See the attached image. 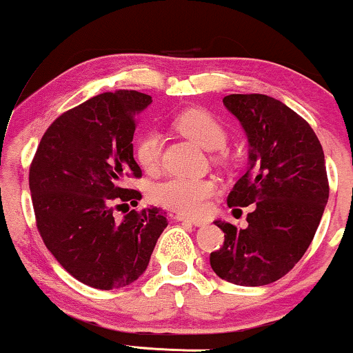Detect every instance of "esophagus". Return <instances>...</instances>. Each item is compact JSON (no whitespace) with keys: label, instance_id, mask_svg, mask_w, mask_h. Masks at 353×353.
Returning a JSON list of instances; mask_svg holds the SVG:
<instances>
[{"label":"esophagus","instance_id":"1","mask_svg":"<svg viewBox=\"0 0 353 353\" xmlns=\"http://www.w3.org/2000/svg\"><path fill=\"white\" fill-rule=\"evenodd\" d=\"M176 219H177V221H182V222H190V224L196 225V228L208 225V221H205V219H199V217H188V216H182V214H177Z\"/></svg>","mask_w":353,"mask_h":353}]
</instances>
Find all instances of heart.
<instances>
[{
  "label": "heart",
  "mask_w": 353,
  "mask_h": 353,
  "mask_svg": "<svg viewBox=\"0 0 353 353\" xmlns=\"http://www.w3.org/2000/svg\"><path fill=\"white\" fill-rule=\"evenodd\" d=\"M174 128L199 144L201 148L219 149L228 141L224 124L212 112L202 108H190L174 117ZM163 141L156 131H145L134 145V156L145 171H152L159 165ZM217 194L216 181L209 177H171L159 184H154L149 197L154 204L177 210L188 216H197L208 209L209 201Z\"/></svg>",
  "instance_id": "b5f03b06"
}]
</instances>
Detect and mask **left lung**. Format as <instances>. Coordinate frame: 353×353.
<instances>
[{
	"mask_svg": "<svg viewBox=\"0 0 353 353\" xmlns=\"http://www.w3.org/2000/svg\"><path fill=\"white\" fill-rule=\"evenodd\" d=\"M222 103L249 141V168L228 205H252V212L245 229L216 221L225 239L210 252V267L236 285H267L301 261L315 236L329 201L325 157L310 124L281 101L229 94Z\"/></svg>",
	"mask_w": 353,
	"mask_h": 353,
	"instance_id": "obj_1",
	"label": "left lung"
}]
</instances>
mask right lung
I'll list each match as a JSON object with an SVG mask.
<instances>
[{"label":"right lung","instance_id":"1","mask_svg":"<svg viewBox=\"0 0 353 353\" xmlns=\"http://www.w3.org/2000/svg\"><path fill=\"white\" fill-rule=\"evenodd\" d=\"M151 103V96L128 89L94 96L48 128L31 163V199L44 245L72 277L94 289L137 281L168 228L157 208L132 209L121 221L112 214L141 199L124 182L143 176L132 136L137 114Z\"/></svg>","mask_w":353,"mask_h":353}]
</instances>
